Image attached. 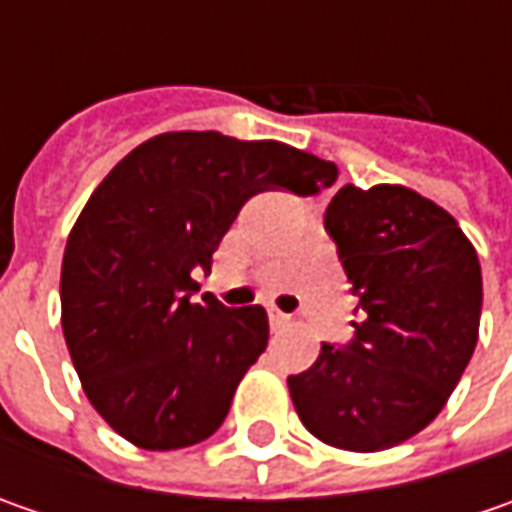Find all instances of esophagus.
Masks as SVG:
<instances>
[{
  "mask_svg": "<svg viewBox=\"0 0 512 512\" xmlns=\"http://www.w3.org/2000/svg\"><path fill=\"white\" fill-rule=\"evenodd\" d=\"M287 325H290V316H285L282 310H270V327L273 330H282Z\"/></svg>",
  "mask_w": 512,
  "mask_h": 512,
  "instance_id": "obj_1",
  "label": "esophagus"
}]
</instances>
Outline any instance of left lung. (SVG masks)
Here are the masks:
<instances>
[{
    "mask_svg": "<svg viewBox=\"0 0 512 512\" xmlns=\"http://www.w3.org/2000/svg\"><path fill=\"white\" fill-rule=\"evenodd\" d=\"M325 230L362 322L287 387L316 439L376 453L424 430L462 379L479 342L482 267L459 222L402 185H344Z\"/></svg>",
    "mask_w": 512,
    "mask_h": 512,
    "instance_id": "obj_1",
    "label": "left lung"
}]
</instances>
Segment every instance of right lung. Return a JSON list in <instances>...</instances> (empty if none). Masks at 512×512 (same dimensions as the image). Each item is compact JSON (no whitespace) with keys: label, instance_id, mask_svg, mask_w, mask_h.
<instances>
[{"label":"right lung","instance_id":"right-lung-1","mask_svg":"<svg viewBox=\"0 0 512 512\" xmlns=\"http://www.w3.org/2000/svg\"><path fill=\"white\" fill-rule=\"evenodd\" d=\"M339 170L285 142L159 133L110 170L70 230L62 333L96 413L142 450L205 442L267 347L265 307H225L193 270L250 196H313Z\"/></svg>","mask_w":512,"mask_h":512}]
</instances>
